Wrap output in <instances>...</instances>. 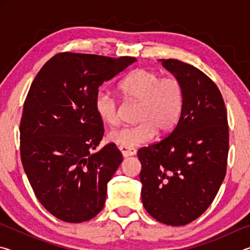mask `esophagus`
Listing matches in <instances>:
<instances>
[{
    "instance_id": "1",
    "label": "esophagus",
    "mask_w": 250,
    "mask_h": 250,
    "mask_svg": "<svg viewBox=\"0 0 250 250\" xmlns=\"http://www.w3.org/2000/svg\"><path fill=\"white\" fill-rule=\"evenodd\" d=\"M119 150L124 156H131L137 154V150L134 147H126V146H119Z\"/></svg>"
}]
</instances>
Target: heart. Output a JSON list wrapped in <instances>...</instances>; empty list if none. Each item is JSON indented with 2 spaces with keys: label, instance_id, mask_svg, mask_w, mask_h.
Returning a JSON list of instances; mask_svg holds the SVG:
<instances>
[{
  "label": "heart",
  "instance_id": "obj_1",
  "mask_svg": "<svg viewBox=\"0 0 250 250\" xmlns=\"http://www.w3.org/2000/svg\"><path fill=\"white\" fill-rule=\"evenodd\" d=\"M125 98L139 103L134 125H122L110 131L107 140L117 146L134 147L151 141L158 132L167 135L172 132L182 117L185 103V89L174 76L162 77L147 68L131 71L119 83ZM94 107L97 116L109 125L119 122V103L107 88L96 92Z\"/></svg>",
  "mask_w": 250,
  "mask_h": 250
}]
</instances>
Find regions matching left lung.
Returning <instances> with one entry per match:
<instances>
[{
    "mask_svg": "<svg viewBox=\"0 0 250 250\" xmlns=\"http://www.w3.org/2000/svg\"><path fill=\"white\" fill-rule=\"evenodd\" d=\"M162 65L183 83L184 109L172 132L138 151L141 198L158 222L183 226L208 208L226 175L227 111L216 83L203 71L177 59Z\"/></svg>",
    "mask_w": 250,
    "mask_h": 250,
    "instance_id": "left-lung-1",
    "label": "left lung"
}]
</instances>
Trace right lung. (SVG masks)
Returning <instances> with one entry per match:
<instances>
[{
	"label": "right lung",
	"instance_id": "obj_1",
	"mask_svg": "<svg viewBox=\"0 0 250 250\" xmlns=\"http://www.w3.org/2000/svg\"><path fill=\"white\" fill-rule=\"evenodd\" d=\"M134 62L64 52L33 80L20 124L21 160L37 200L62 222L89 221L104 208L122 154L115 143L91 154L104 133L94 100L101 83Z\"/></svg>",
	"mask_w": 250,
	"mask_h": 250
}]
</instances>
